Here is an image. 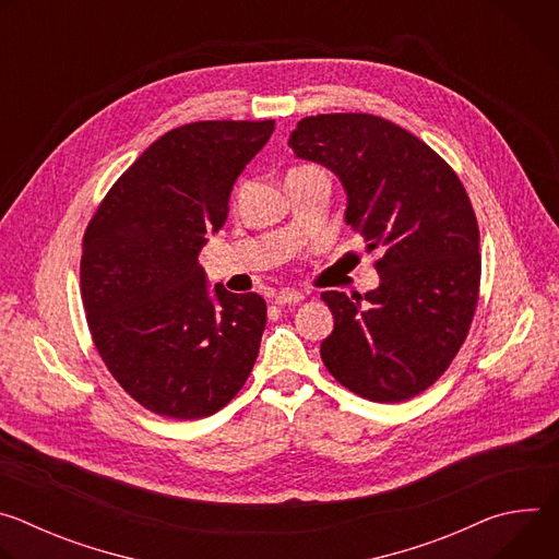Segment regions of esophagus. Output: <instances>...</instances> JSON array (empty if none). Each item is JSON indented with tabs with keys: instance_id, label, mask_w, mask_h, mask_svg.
Instances as JSON below:
<instances>
[{
	"instance_id": "obj_1",
	"label": "esophagus",
	"mask_w": 559,
	"mask_h": 559,
	"mask_svg": "<svg viewBox=\"0 0 559 559\" xmlns=\"http://www.w3.org/2000/svg\"><path fill=\"white\" fill-rule=\"evenodd\" d=\"M302 298H305V296H302L300 292H278V294L274 296V302H276V305H298Z\"/></svg>"
}]
</instances>
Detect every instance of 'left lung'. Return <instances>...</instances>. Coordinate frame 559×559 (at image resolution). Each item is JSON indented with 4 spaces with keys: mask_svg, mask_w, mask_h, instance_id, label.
<instances>
[{
    "mask_svg": "<svg viewBox=\"0 0 559 559\" xmlns=\"http://www.w3.org/2000/svg\"><path fill=\"white\" fill-rule=\"evenodd\" d=\"M289 147L341 179L347 225L382 252L376 289L323 292L334 332L321 358L367 401H409L447 371L473 321L480 231L468 194L438 152L382 117H305Z\"/></svg>",
    "mask_w": 559,
    "mask_h": 559,
    "instance_id": "left-lung-1",
    "label": "left lung"
}]
</instances>
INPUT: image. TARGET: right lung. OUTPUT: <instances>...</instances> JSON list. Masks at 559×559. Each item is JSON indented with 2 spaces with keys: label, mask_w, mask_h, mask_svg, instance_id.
<instances>
[{
  "label": "right lung",
  "mask_w": 559,
  "mask_h": 559,
  "mask_svg": "<svg viewBox=\"0 0 559 559\" xmlns=\"http://www.w3.org/2000/svg\"><path fill=\"white\" fill-rule=\"evenodd\" d=\"M274 121H197L158 136L117 179L84 234L82 300L95 347L145 409L216 414L246 384L265 300L207 287L199 252Z\"/></svg>",
  "instance_id": "1"
}]
</instances>
